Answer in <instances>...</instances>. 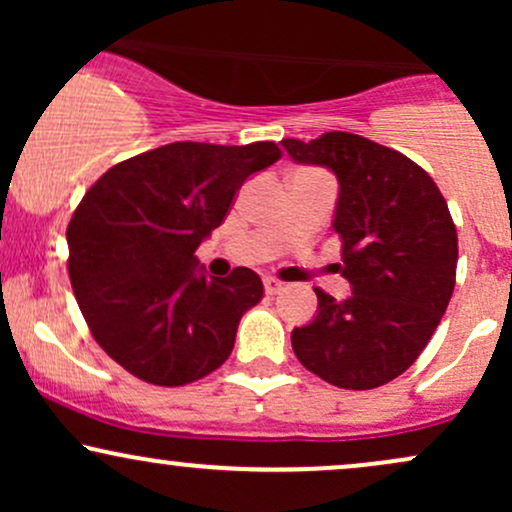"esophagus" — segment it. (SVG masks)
Returning a JSON list of instances; mask_svg holds the SVG:
<instances>
[{
	"label": "esophagus",
	"instance_id": "obj_1",
	"mask_svg": "<svg viewBox=\"0 0 512 512\" xmlns=\"http://www.w3.org/2000/svg\"><path fill=\"white\" fill-rule=\"evenodd\" d=\"M281 289H284V284H281L279 279H272V276H267V279H264V291H267L269 296H274V293H279Z\"/></svg>",
	"mask_w": 512,
	"mask_h": 512
}]
</instances>
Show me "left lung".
Segmentation results:
<instances>
[{
  "label": "left lung",
  "mask_w": 512,
  "mask_h": 512,
  "mask_svg": "<svg viewBox=\"0 0 512 512\" xmlns=\"http://www.w3.org/2000/svg\"><path fill=\"white\" fill-rule=\"evenodd\" d=\"M296 163L339 182L332 228L342 238L351 296L315 289L317 315L291 332L310 373L344 390H373L402 375L436 332L455 289L457 231L424 168L349 132L284 139Z\"/></svg>",
  "instance_id": "1"
}]
</instances>
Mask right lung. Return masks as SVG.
Returning a JSON list of instances; mask_svg holds the SVG:
<instances>
[{
    "label": "right lung",
    "mask_w": 512,
    "mask_h": 512,
    "mask_svg": "<svg viewBox=\"0 0 512 512\" xmlns=\"http://www.w3.org/2000/svg\"><path fill=\"white\" fill-rule=\"evenodd\" d=\"M279 156L272 142H175L117 163L81 199L67 228L76 303L105 354L139 380L195 383L231 356L262 279L248 267L207 276L195 250Z\"/></svg>",
    "instance_id": "add662e5"
}]
</instances>
